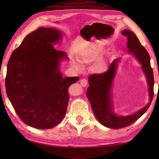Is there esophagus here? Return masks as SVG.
I'll use <instances>...</instances> for the list:
<instances>
[{"label":"esophagus","mask_w":159,"mask_h":159,"mask_svg":"<svg viewBox=\"0 0 159 159\" xmlns=\"http://www.w3.org/2000/svg\"><path fill=\"white\" fill-rule=\"evenodd\" d=\"M80 85L83 87H86L87 85V80L86 79H82L80 81Z\"/></svg>","instance_id":"34e87169"}]
</instances>
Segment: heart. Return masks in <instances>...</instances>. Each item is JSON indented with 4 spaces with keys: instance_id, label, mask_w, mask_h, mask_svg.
Wrapping results in <instances>:
<instances>
[{
    "instance_id": "heart-1",
    "label": "heart",
    "mask_w": 159,
    "mask_h": 159,
    "mask_svg": "<svg viewBox=\"0 0 159 159\" xmlns=\"http://www.w3.org/2000/svg\"><path fill=\"white\" fill-rule=\"evenodd\" d=\"M101 55H102V50H101V48L96 46H93L82 52L81 55H80L79 59L82 63H89L100 59ZM74 64H75L77 68H81V66L79 63L75 62ZM95 68L98 71L102 70L104 68L103 63H98L95 66Z\"/></svg>"
}]
</instances>
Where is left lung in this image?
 <instances>
[{
	"label": "left lung",
	"instance_id": "1",
	"mask_svg": "<svg viewBox=\"0 0 159 159\" xmlns=\"http://www.w3.org/2000/svg\"><path fill=\"white\" fill-rule=\"evenodd\" d=\"M121 34L127 37L128 51L133 53L142 65L149 85L150 102L143 109L128 116H117L112 110L110 89L119 59H115L110 64L106 72L100 74H92L89 76V85L87 97L89 100L93 113L97 120L103 126L117 129L130 126L146 112L154 97V75L150 65V58L146 49L141 44L137 35L128 29H125Z\"/></svg>",
	"mask_w": 159,
	"mask_h": 159
}]
</instances>
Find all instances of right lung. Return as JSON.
I'll return each mask as SVG.
<instances>
[{
  "mask_svg": "<svg viewBox=\"0 0 159 159\" xmlns=\"http://www.w3.org/2000/svg\"><path fill=\"white\" fill-rule=\"evenodd\" d=\"M58 30L38 28L24 39L12 52L5 78L6 92L24 123L49 129L64 117L69 101L68 88L79 77L63 78L59 70L66 52L52 45L61 38Z\"/></svg>",
  "mask_w": 159,
  "mask_h": 159,
  "instance_id": "obj_1",
  "label": "right lung"
}]
</instances>
